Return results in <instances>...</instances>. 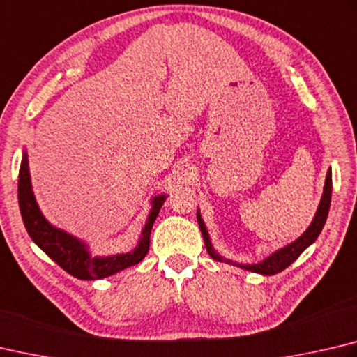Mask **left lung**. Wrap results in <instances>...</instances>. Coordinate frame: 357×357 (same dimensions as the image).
Masks as SVG:
<instances>
[{
	"instance_id": "left-lung-1",
	"label": "left lung",
	"mask_w": 357,
	"mask_h": 357,
	"mask_svg": "<svg viewBox=\"0 0 357 357\" xmlns=\"http://www.w3.org/2000/svg\"><path fill=\"white\" fill-rule=\"evenodd\" d=\"M331 192H333V173H331V168H329L328 173H326V181H325V187H323V195H321V199H320L319 209H317L315 217L312 220V223L309 225V228L304 231L301 237H298L295 242L282 246V248L275 251L273 255H270L267 259H264V261L257 262V264H251V265L250 264L232 262V261H229V259L222 257L215 250H213V246L211 243V238H209V232H207L206 225L203 222V218H201L199 211H198L197 212V220H198L201 234H203V238H204V245L207 248V252H209L212 259H215V261H218V262L237 265V267L252 271V273H259V275H264V276L280 273V271H282L284 268H287L291 262H295L298 256H300L309 245H312L317 241V237L320 236V232L323 229V226H325L326 218H328L329 204H331Z\"/></svg>"
}]
</instances>
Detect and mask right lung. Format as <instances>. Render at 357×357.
<instances>
[{"mask_svg": "<svg viewBox=\"0 0 357 357\" xmlns=\"http://www.w3.org/2000/svg\"><path fill=\"white\" fill-rule=\"evenodd\" d=\"M165 198V195H158L151 199L150 215L142 229L140 241L132 251L114 256L92 257L86 243L68 232L56 228L43 217V213L38 209L34 192H32L28 154L26 151L23 153L20 173H18V204H20L24 228L38 248L47 252L59 267L77 280H102V278L115 275L139 264L150 250V234L154 220H156Z\"/></svg>", "mask_w": 357, "mask_h": 357, "instance_id": "obj_1", "label": "right lung"}]
</instances>
